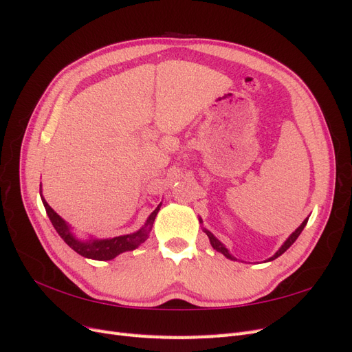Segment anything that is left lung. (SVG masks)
Returning a JSON list of instances; mask_svg holds the SVG:
<instances>
[{
	"instance_id": "obj_1",
	"label": "left lung",
	"mask_w": 352,
	"mask_h": 352,
	"mask_svg": "<svg viewBox=\"0 0 352 352\" xmlns=\"http://www.w3.org/2000/svg\"><path fill=\"white\" fill-rule=\"evenodd\" d=\"M201 221V220H199ZM307 221H308V219H305L302 223H301V226L300 228H298L294 233H292V235L289 236V238H287L286 241H285V243L282 245V247L279 248V251L278 252H276L274 255H273V257H270L269 258V261H272V260H274V258H278L279 257V255H282L287 248H289L291 247V245L296 241V238L298 236H300L301 235V232L304 230V228H305V225H307ZM204 232H206V235L208 236V239H210V243H211V247L212 248H214L216 251H219V252H221L223 255H225V257L226 258H230V260H236L235 257H233V255L229 252V250L225 247V245H223L214 235H212V233L210 232V230H207V229H204Z\"/></svg>"
}]
</instances>
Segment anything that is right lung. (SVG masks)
Wrapping results in <instances>:
<instances>
[{
  "mask_svg": "<svg viewBox=\"0 0 352 352\" xmlns=\"http://www.w3.org/2000/svg\"><path fill=\"white\" fill-rule=\"evenodd\" d=\"M41 199H42V204H44V207L47 210V214L52 223V226H54V229L63 238V241H65L73 251L80 254L82 257L98 260V261L113 260L119 254L126 252V251H132V250L140 247L141 243H144L148 239V236H150V232L153 229L157 212H158L160 207H162V202H160L158 207L151 212L150 217L146 219L145 225L140 230L129 233V235H122V236L109 238V239L82 241L73 235L70 230V226L57 214L54 210L48 206L45 198L41 195Z\"/></svg>",
  "mask_w": 352,
  "mask_h": 352,
  "instance_id": "obj_1",
  "label": "right lung"
}]
</instances>
